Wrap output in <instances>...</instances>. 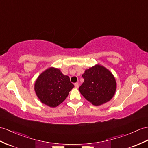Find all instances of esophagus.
<instances>
[{
  "label": "esophagus",
  "instance_id": "esophagus-1",
  "mask_svg": "<svg viewBox=\"0 0 148 148\" xmlns=\"http://www.w3.org/2000/svg\"><path fill=\"white\" fill-rule=\"evenodd\" d=\"M75 88H78L79 85H78V82L75 83Z\"/></svg>",
  "mask_w": 148,
  "mask_h": 148
}]
</instances>
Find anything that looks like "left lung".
Wrapping results in <instances>:
<instances>
[{
	"mask_svg": "<svg viewBox=\"0 0 148 148\" xmlns=\"http://www.w3.org/2000/svg\"><path fill=\"white\" fill-rule=\"evenodd\" d=\"M84 82L79 91L94 106H100L112 99L116 91V81L111 72L104 66L96 64L82 75Z\"/></svg>",
	"mask_w": 148,
	"mask_h": 148,
	"instance_id": "8db88e82",
	"label": "left lung"
}]
</instances>
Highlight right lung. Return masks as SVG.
Returning <instances> with one entry per match:
<instances>
[{
	"mask_svg": "<svg viewBox=\"0 0 148 148\" xmlns=\"http://www.w3.org/2000/svg\"><path fill=\"white\" fill-rule=\"evenodd\" d=\"M73 87L69 77L54 67L41 73L34 84V90L38 99L50 107H56L62 103Z\"/></svg>",
	"mask_w": 148,
	"mask_h": 148,
	"instance_id": "obj_1",
	"label": "right lung"
}]
</instances>
